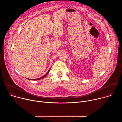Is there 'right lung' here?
<instances>
[{"label": "right lung", "instance_id": "1", "mask_svg": "<svg viewBox=\"0 0 122 122\" xmlns=\"http://www.w3.org/2000/svg\"><path fill=\"white\" fill-rule=\"evenodd\" d=\"M49 71H50V69L47 72V73L45 75H44V76H43L42 77H41V78H38V79H27L28 80H33V81H37V80H41V79H43V78H44V77H45L46 76V75L48 74V73L49 72Z\"/></svg>", "mask_w": 122, "mask_h": 122}]
</instances>
